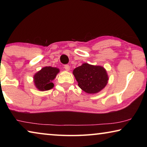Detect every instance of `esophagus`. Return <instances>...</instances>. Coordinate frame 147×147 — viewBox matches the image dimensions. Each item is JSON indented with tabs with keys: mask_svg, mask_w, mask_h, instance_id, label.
<instances>
[{
	"mask_svg": "<svg viewBox=\"0 0 147 147\" xmlns=\"http://www.w3.org/2000/svg\"><path fill=\"white\" fill-rule=\"evenodd\" d=\"M64 68L67 71H69V70H70V66H69V65H65L64 66Z\"/></svg>",
	"mask_w": 147,
	"mask_h": 147,
	"instance_id": "1",
	"label": "esophagus"
}]
</instances>
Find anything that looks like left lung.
<instances>
[{
	"label": "left lung",
	"instance_id": "obj_1",
	"mask_svg": "<svg viewBox=\"0 0 147 147\" xmlns=\"http://www.w3.org/2000/svg\"><path fill=\"white\" fill-rule=\"evenodd\" d=\"M79 88L88 94H96L105 88L109 77L105 68L88 63L75 68L73 71Z\"/></svg>",
	"mask_w": 147,
	"mask_h": 147
}]
</instances>
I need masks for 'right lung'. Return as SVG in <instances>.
I'll return each instance as SVG.
<instances>
[{
  "mask_svg": "<svg viewBox=\"0 0 147 147\" xmlns=\"http://www.w3.org/2000/svg\"><path fill=\"white\" fill-rule=\"evenodd\" d=\"M59 69L53 67H44L34 75V83L39 91H48L54 88L53 81L59 73Z\"/></svg>",
  "mask_w": 147,
  "mask_h": 147,
  "instance_id": "1",
  "label": "right lung"
}]
</instances>
